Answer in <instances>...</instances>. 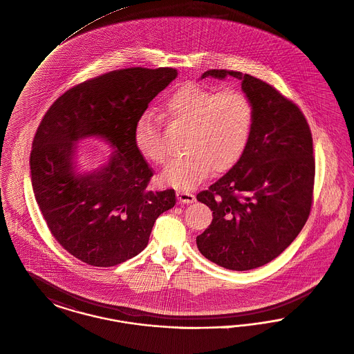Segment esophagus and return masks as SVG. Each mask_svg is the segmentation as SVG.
Here are the masks:
<instances>
[{"label":"esophagus","mask_w":354,"mask_h":354,"mask_svg":"<svg viewBox=\"0 0 354 354\" xmlns=\"http://www.w3.org/2000/svg\"><path fill=\"white\" fill-rule=\"evenodd\" d=\"M176 196H178V201L180 203H192V202H195V195L188 192V191H185V189H179L176 192Z\"/></svg>","instance_id":"34e87169"}]
</instances>
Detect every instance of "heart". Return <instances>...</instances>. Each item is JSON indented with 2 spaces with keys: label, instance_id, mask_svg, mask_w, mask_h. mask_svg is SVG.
<instances>
[{
  "label": "heart",
  "instance_id": "b5f03b06",
  "mask_svg": "<svg viewBox=\"0 0 354 354\" xmlns=\"http://www.w3.org/2000/svg\"><path fill=\"white\" fill-rule=\"evenodd\" d=\"M160 115L168 123L186 128L187 152L167 167L160 180L167 186L191 189L202 183L211 169L223 172L239 162L251 138L255 106L242 91L218 92L202 84L187 83L167 96ZM133 142L147 160L167 163L168 151L158 115L145 112L138 119Z\"/></svg>",
  "mask_w": 354,
  "mask_h": 354
}]
</instances>
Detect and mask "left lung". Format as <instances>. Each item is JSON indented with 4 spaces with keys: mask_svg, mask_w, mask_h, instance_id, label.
<instances>
[{
    "mask_svg": "<svg viewBox=\"0 0 354 354\" xmlns=\"http://www.w3.org/2000/svg\"><path fill=\"white\" fill-rule=\"evenodd\" d=\"M207 76L241 80L255 119L239 162L196 195L212 211V222L196 236V245L222 268L251 270L286 249L310 215L312 131L298 105L270 84L227 69H209L202 75Z\"/></svg>",
    "mask_w": 354,
    "mask_h": 354,
    "instance_id": "obj_1",
    "label": "left lung"
}]
</instances>
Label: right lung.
Here are the masks:
<instances>
[{
  "instance_id": "1",
  "label": "right lung",
  "mask_w": 354,
  "mask_h": 354,
  "mask_svg": "<svg viewBox=\"0 0 354 354\" xmlns=\"http://www.w3.org/2000/svg\"><path fill=\"white\" fill-rule=\"evenodd\" d=\"M178 76L175 68H125L64 92L39 125L30 152L35 198L53 238L91 266L111 268L146 249L175 191H149L153 169L139 153L133 129L149 102ZM100 136L115 148L102 170L76 176L72 142Z\"/></svg>"
}]
</instances>
